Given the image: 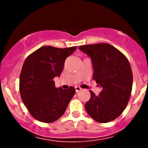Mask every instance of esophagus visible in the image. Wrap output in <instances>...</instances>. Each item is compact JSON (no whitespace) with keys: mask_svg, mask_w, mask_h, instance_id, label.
<instances>
[{"mask_svg":"<svg viewBox=\"0 0 148 148\" xmlns=\"http://www.w3.org/2000/svg\"><path fill=\"white\" fill-rule=\"evenodd\" d=\"M81 88L79 87V86H75V90H76V92H78L79 91L81 90Z\"/></svg>","mask_w":148,"mask_h":148,"instance_id":"1","label":"esophagus"}]
</instances>
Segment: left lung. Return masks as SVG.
Masks as SVG:
<instances>
[{
	"label": "left lung",
	"instance_id": "left-lung-1",
	"mask_svg": "<svg viewBox=\"0 0 148 148\" xmlns=\"http://www.w3.org/2000/svg\"><path fill=\"white\" fill-rule=\"evenodd\" d=\"M89 56L94 69L93 79L102 88L99 95L92 91L85 110L92 118L106 123L115 120L127 105L132 87V71L125 55L108 44L80 46Z\"/></svg>",
	"mask_w": 148,
	"mask_h": 148
}]
</instances>
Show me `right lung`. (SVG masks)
<instances>
[{
  "mask_svg": "<svg viewBox=\"0 0 148 148\" xmlns=\"http://www.w3.org/2000/svg\"><path fill=\"white\" fill-rule=\"evenodd\" d=\"M76 49L77 46L66 49L43 46L25 60L19 89L23 104L36 120L51 123L65 112L75 89L56 88L53 79L61 75L66 59Z\"/></svg>",
  "mask_w": 148,
  "mask_h": 148,
  "instance_id": "add662e5",
  "label": "right lung"
}]
</instances>
